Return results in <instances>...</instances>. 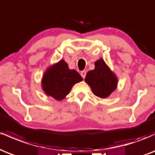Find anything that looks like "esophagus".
Wrapping results in <instances>:
<instances>
[{"label": "esophagus", "instance_id": "esophagus-1", "mask_svg": "<svg viewBox=\"0 0 155 155\" xmlns=\"http://www.w3.org/2000/svg\"><path fill=\"white\" fill-rule=\"evenodd\" d=\"M86 74H87V72L85 71H82L81 72V77L83 78V79H84L85 78V76H86Z\"/></svg>", "mask_w": 155, "mask_h": 155}]
</instances>
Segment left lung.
<instances>
[{"label":"left lung","mask_w":155,"mask_h":155,"mask_svg":"<svg viewBox=\"0 0 155 155\" xmlns=\"http://www.w3.org/2000/svg\"><path fill=\"white\" fill-rule=\"evenodd\" d=\"M85 81L90 86L94 95L101 98L111 95L117 85V77L102 59L95 62L94 70L87 72Z\"/></svg>","instance_id":"1"}]
</instances>
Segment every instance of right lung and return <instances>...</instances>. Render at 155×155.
<instances>
[{"mask_svg": "<svg viewBox=\"0 0 155 155\" xmlns=\"http://www.w3.org/2000/svg\"><path fill=\"white\" fill-rule=\"evenodd\" d=\"M82 79L79 73L75 70H70L68 64L61 60L44 74L42 88L47 95L61 101L70 93L72 87Z\"/></svg>", "mask_w": 155, "mask_h": 155, "instance_id": "add662e5", "label": "right lung"}]
</instances>
